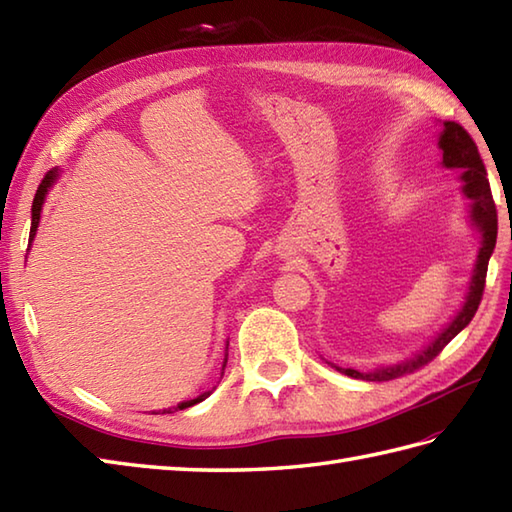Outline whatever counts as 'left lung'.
Instances as JSON below:
<instances>
[{
  "label": "left lung",
  "mask_w": 512,
  "mask_h": 512,
  "mask_svg": "<svg viewBox=\"0 0 512 512\" xmlns=\"http://www.w3.org/2000/svg\"><path fill=\"white\" fill-rule=\"evenodd\" d=\"M440 149H442L444 167L462 171V180H464L462 189H464L466 198L471 200V217H473L475 226L482 231V248H480V255H477V264L473 270L469 297H466L464 308L458 312V317L453 319L449 328L444 330L438 339L433 341L427 350L420 352L416 358H411V361L394 365V367L376 369V372H369V374H361V372H356V369L336 367L345 376L372 380V383H383V380H394V378H400L405 374H413L416 369L431 363L433 358H436L444 350V347L449 345V341L455 339V336H458L466 328V325L471 323L477 308H480L484 286H486L488 259H491L495 242H497V209H495V200L491 193V184H488L486 167L480 158V151H477L475 140L469 136V132H466L460 123H455V121L444 123V132L440 136Z\"/></svg>",
  "instance_id": "1"
}]
</instances>
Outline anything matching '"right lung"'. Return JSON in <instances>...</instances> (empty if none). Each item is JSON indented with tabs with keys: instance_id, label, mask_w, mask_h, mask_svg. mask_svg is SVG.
Masks as SVG:
<instances>
[{
	"instance_id": "obj_1",
	"label": "right lung",
	"mask_w": 512,
	"mask_h": 512,
	"mask_svg": "<svg viewBox=\"0 0 512 512\" xmlns=\"http://www.w3.org/2000/svg\"><path fill=\"white\" fill-rule=\"evenodd\" d=\"M57 178V171H48L46 176H43V180H41V184L37 187V193H35V200H32V226H30V239L35 237V233H37V226H39V217H41V204H43V198H46V193H48V189H50V184H52V180ZM228 356V354H226ZM224 367H226V361H224ZM224 374V372H222ZM211 394V391H209ZM209 394H202V396H198V398H193V400H187V402H180L178 407H173V409H187V407H191V405H195V402H200V400H204L206 396ZM162 413H171V409H165Z\"/></svg>"
}]
</instances>
